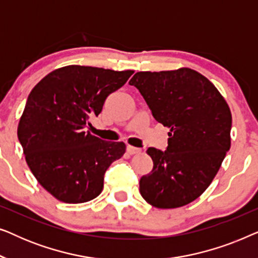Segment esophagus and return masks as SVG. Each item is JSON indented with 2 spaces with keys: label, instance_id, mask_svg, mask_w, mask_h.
<instances>
[{
  "label": "esophagus",
  "instance_id": "obj_1",
  "mask_svg": "<svg viewBox=\"0 0 258 258\" xmlns=\"http://www.w3.org/2000/svg\"><path fill=\"white\" fill-rule=\"evenodd\" d=\"M126 151H128V154H130V155H135V154H140L142 150H141L140 148L128 146V147H126Z\"/></svg>",
  "mask_w": 258,
  "mask_h": 258
}]
</instances>
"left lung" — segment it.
I'll return each instance as SVG.
<instances>
[{
  "mask_svg": "<svg viewBox=\"0 0 258 258\" xmlns=\"http://www.w3.org/2000/svg\"><path fill=\"white\" fill-rule=\"evenodd\" d=\"M169 128L167 150L148 148L154 167L140 192L160 209L189 204L206 191L230 149L231 112L216 87L189 68L140 72L129 82Z\"/></svg>",
  "mask_w": 258,
  "mask_h": 258,
  "instance_id": "1",
  "label": "left lung"
}]
</instances>
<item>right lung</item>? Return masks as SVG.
Wrapping results in <instances>:
<instances>
[{
    "label": "right lung",
    "instance_id": "add662e5",
    "mask_svg": "<svg viewBox=\"0 0 258 258\" xmlns=\"http://www.w3.org/2000/svg\"><path fill=\"white\" fill-rule=\"evenodd\" d=\"M133 70L67 66L43 77L28 96L17 136L38 183L64 203H84L103 189L104 172L125 153L123 142H108L87 132L109 95Z\"/></svg>",
    "mask_w": 258,
    "mask_h": 258
}]
</instances>
